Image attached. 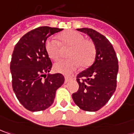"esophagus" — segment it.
<instances>
[{
    "label": "esophagus",
    "instance_id": "obj_1",
    "mask_svg": "<svg viewBox=\"0 0 134 134\" xmlns=\"http://www.w3.org/2000/svg\"><path fill=\"white\" fill-rule=\"evenodd\" d=\"M69 80H70V77H68V76H65V82L69 81Z\"/></svg>",
    "mask_w": 134,
    "mask_h": 134
}]
</instances>
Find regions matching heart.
I'll return each instance as SVG.
<instances>
[{"label":"heart","mask_w":134,"mask_h":134,"mask_svg":"<svg viewBox=\"0 0 134 134\" xmlns=\"http://www.w3.org/2000/svg\"><path fill=\"white\" fill-rule=\"evenodd\" d=\"M58 41L48 40L45 44L46 51L54 61L58 60L61 56V47H70L67 56L68 59L58 61L54 64V70L63 74H70L77 67H87L94 62L96 50L94 44L90 40L85 39L79 32L68 30L62 32L58 35Z\"/></svg>","instance_id":"obj_1"}]
</instances>
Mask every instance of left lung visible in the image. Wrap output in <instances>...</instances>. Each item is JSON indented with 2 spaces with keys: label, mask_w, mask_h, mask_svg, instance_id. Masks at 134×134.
Segmentation results:
<instances>
[{
  "label": "left lung",
  "mask_w": 134,
  "mask_h": 134,
  "mask_svg": "<svg viewBox=\"0 0 134 134\" xmlns=\"http://www.w3.org/2000/svg\"><path fill=\"white\" fill-rule=\"evenodd\" d=\"M77 30L90 36L96 54L94 63L76 76L79 88L72 97L81 110L94 112L106 104L116 90L118 58L112 44L105 36L90 28Z\"/></svg>",
  "instance_id": "1"
}]
</instances>
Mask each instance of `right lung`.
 I'll use <instances>...</instances> for the list:
<instances>
[{"mask_svg":"<svg viewBox=\"0 0 134 134\" xmlns=\"http://www.w3.org/2000/svg\"><path fill=\"white\" fill-rule=\"evenodd\" d=\"M62 30L38 27L24 35L14 48L10 63L12 88L17 99L28 110L48 108L54 102L57 89L64 84L62 74L49 73L53 64L45 48L47 38Z\"/></svg>","mask_w":134,"mask_h":134,"instance_id":"obj_1","label":"right lung"}]
</instances>
